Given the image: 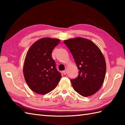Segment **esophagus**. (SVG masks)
Segmentation results:
<instances>
[{"mask_svg":"<svg viewBox=\"0 0 125 125\" xmlns=\"http://www.w3.org/2000/svg\"><path fill=\"white\" fill-rule=\"evenodd\" d=\"M63 73H64V75H66V74H67V71L65 70L63 71Z\"/></svg>","mask_w":125,"mask_h":125,"instance_id":"34e87169","label":"esophagus"}]
</instances>
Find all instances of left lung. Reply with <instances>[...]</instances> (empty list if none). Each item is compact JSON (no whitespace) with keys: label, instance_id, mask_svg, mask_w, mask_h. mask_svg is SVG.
<instances>
[{"label":"left lung","instance_id":"obj_1","mask_svg":"<svg viewBox=\"0 0 125 125\" xmlns=\"http://www.w3.org/2000/svg\"><path fill=\"white\" fill-rule=\"evenodd\" d=\"M63 42L72 54L79 70L78 76L71 79L73 89L83 97L94 94L102 86L106 70L102 52L86 39L76 38Z\"/></svg>","mask_w":125,"mask_h":125}]
</instances>
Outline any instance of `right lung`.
<instances>
[{"mask_svg": "<svg viewBox=\"0 0 125 125\" xmlns=\"http://www.w3.org/2000/svg\"><path fill=\"white\" fill-rule=\"evenodd\" d=\"M60 42L56 39H41L31 45L27 53L23 75L29 87L36 94H48L60 81L62 76L52 56V50Z\"/></svg>", "mask_w": 125, "mask_h": 125, "instance_id": "1", "label": "right lung"}]
</instances>
